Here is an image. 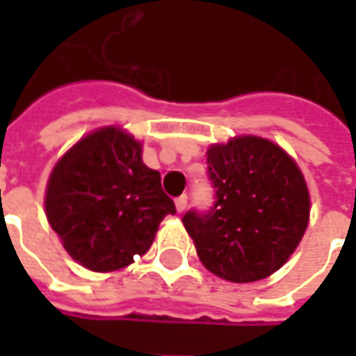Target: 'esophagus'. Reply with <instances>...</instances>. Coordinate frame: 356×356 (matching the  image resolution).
<instances>
[{"label": "esophagus", "mask_w": 356, "mask_h": 356, "mask_svg": "<svg viewBox=\"0 0 356 356\" xmlns=\"http://www.w3.org/2000/svg\"><path fill=\"white\" fill-rule=\"evenodd\" d=\"M186 202H188V198H186L185 194H183V196H179L177 200H175V208H177L179 213H183V211L186 209Z\"/></svg>", "instance_id": "obj_1"}]
</instances>
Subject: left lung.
I'll return each mask as SVG.
<instances>
[{
    "label": "left lung",
    "mask_w": 356,
    "mask_h": 356,
    "mask_svg": "<svg viewBox=\"0 0 356 356\" xmlns=\"http://www.w3.org/2000/svg\"><path fill=\"white\" fill-rule=\"evenodd\" d=\"M213 209L183 217L204 267L229 282H257L290 259L303 238L311 196L298 162L280 145L236 135L208 148Z\"/></svg>",
    "instance_id": "8db88e82"
}]
</instances>
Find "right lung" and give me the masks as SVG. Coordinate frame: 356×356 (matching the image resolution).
Listing matches in <instances>:
<instances>
[{
    "mask_svg": "<svg viewBox=\"0 0 356 356\" xmlns=\"http://www.w3.org/2000/svg\"><path fill=\"white\" fill-rule=\"evenodd\" d=\"M43 206L68 255L93 273L131 265L175 213L160 173L143 162V143L120 125L83 135L58 158Z\"/></svg>",
    "mask_w": 356,
    "mask_h": 356,
    "instance_id": "right-lung-1",
    "label": "right lung"
}]
</instances>
